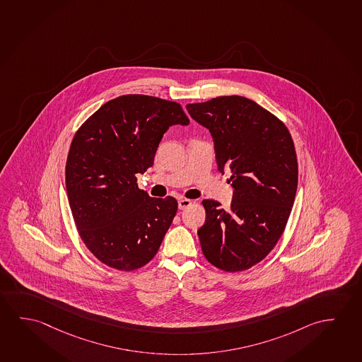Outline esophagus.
Instances as JSON below:
<instances>
[{
    "instance_id": "1",
    "label": "esophagus",
    "mask_w": 362,
    "mask_h": 362,
    "mask_svg": "<svg viewBox=\"0 0 362 362\" xmlns=\"http://www.w3.org/2000/svg\"><path fill=\"white\" fill-rule=\"evenodd\" d=\"M189 206H191V201L187 200V199L178 200V209H180V210H185V209H187Z\"/></svg>"
}]
</instances>
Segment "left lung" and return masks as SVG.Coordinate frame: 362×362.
<instances>
[{"mask_svg":"<svg viewBox=\"0 0 362 362\" xmlns=\"http://www.w3.org/2000/svg\"><path fill=\"white\" fill-rule=\"evenodd\" d=\"M186 110L209 129L218 170H230L234 189L229 210L202 201L201 249L218 269H249L276 247L292 211L298 163L291 133L276 115L240 95L187 104Z\"/></svg>","mask_w":362,"mask_h":362,"instance_id":"obj_1","label":"left lung"}]
</instances>
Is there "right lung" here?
<instances>
[{
    "label": "right lung",
    "instance_id": "obj_1",
    "mask_svg": "<svg viewBox=\"0 0 362 362\" xmlns=\"http://www.w3.org/2000/svg\"><path fill=\"white\" fill-rule=\"evenodd\" d=\"M176 102L142 94L112 99L75 133L65 182L76 229L86 247L115 269H138L158 252L177 201L149 197L137 173L153 165L167 129L187 126Z\"/></svg>",
    "mask_w": 362,
    "mask_h": 362
}]
</instances>
